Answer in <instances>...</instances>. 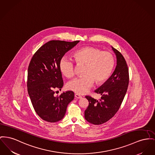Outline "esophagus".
<instances>
[{"instance_id": "esophagus-1", "label": "esophagus", "mask_w": 155, "mask_h": 155, "mask_svg": "<svg viewBox=\"0 0 155 155\" xmlns=\"http://www.w3.org/2000/svg\"><path fill=\"white\" fill-rule=\"evenodd\" d=\"M75 97L76 98H77V99H81V98H82V96H81V95H80L79 94H75Z\"/></svg>"}]
</instances>
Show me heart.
Masks as SVG:
<instances>
[{"label": "heart", "mask_w": 155, "mask_h": 155, "mask_svg": "<svg viewBox=\"0 0 155 155\" xmlns=\"http://www.w3.org/2000/svg\"><path fill=\"white\" fill-rule=\"evenodd\" d=\"M73 57L78 65H84L82 77L68 82L67 88L77 94H84L90 90L94 81L97 84L105 82L110 75L115 65L114 55L107 51L87 46L73 53ZM61 72L68 78L74 75V64L67 57H63L59 63Z\"/></svg>", "instance_id": "obj_1"}]
</instances>
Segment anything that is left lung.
Listing matches in <instances>:
<instances>
[{
    "label": "left lung",
    "instance_id": "8db88e82",
    "mask_svg": "<svg viewBox=\"0 0 155 155\" xmlns=\"http://www.w3.org/2000/svg\"><path fill=\"white\" fill-rule=\"evenodd\" d=\"M117 58V65L111 76L95 90L101 95L100 100L90 96L85 98L89 105L84 112L87 121L94 125L102 124L112 118L119 109L127 91L129 71L127 62L117 50L112 47Z\"/></svg>",
    "mask_w": 155,
    "mask_h": 155
}]
</instances>
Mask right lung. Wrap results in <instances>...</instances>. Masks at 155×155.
Here are the masks:
<instances>
[{"label": "right lung", "instance_id": "add662e5", "mask_svg": "<svg viewBox=\"0 0 155 155\" xmlns=\"http://www.w3.org/2000/svg\"><path fill=\"white\" fill-rule=\"evenodd\" d=\"M80 41L68 42L51 40L41 46L33 55L28 68V90L37 114L44 120L56 122L64 118L68 104L74 98L73 91L63 92V81L59 63L64 54Z\"/></svg>", "mask_w": 155, "mask_h": 155}]
</instances>
